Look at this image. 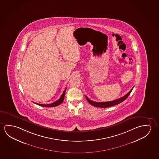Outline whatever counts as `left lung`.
Segmentation results:
<instances>
[{
  "mask_svg": "<svg viewBox=\"0 0 159 159\" xmlns=\"http://www.w3.org/2000/svg\"><path fill=\"white\" fill-rule=\"evenodd\" d=\"M133 88L134 87L132 88L131 90L129 91L128 93L126 94V95H125L124 97H122L121 98H120L116 99V100H114V101L106 102H96L91 101L86 96V98L87 101H88V103L91 104V105H92L93 106H94L96 107H99V108H108V107H110L111 106L117 105V104L123 102L124 101H125L128 98V97L130 95V94L131 93Z\"/></svg>",
  "mask_w": 159,
  "mask_h": 159,
  "instance_id": "1",
  "label": "left lung"
}]
</instances>
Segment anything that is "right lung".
Masks as SVG:
<instances>
[{
	"label": "right lung",
	"instance_id": "obj_1",
	"mask_svg": "<svg viewBox=\"0 0 159 159\" xmlns=\"http://www.w3.org/2000/svg\"><path fill=\"white\" fill-rule=\"evenodd\" d=\"M66 90V88L65 90L63 92V94H62V96H61L60 98L58 99L57 101H56V102H53L52 103L48 104H41L37 103H35V102H34V103L36 104H38L39 106L45 107H54L59 106L60 104L62 103V102H63V100H64Z\"/></svg>",
	"mask_w": 159,
	"mask_h": 159
}]
</instances>
